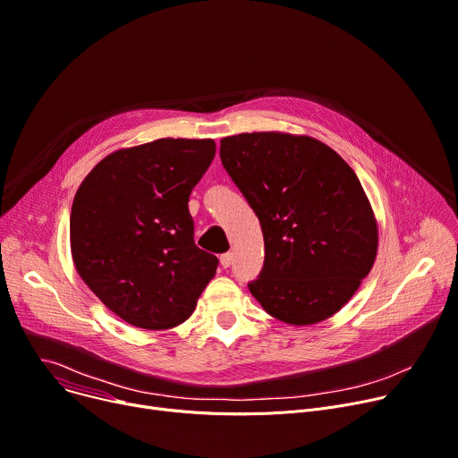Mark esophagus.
I'll return each mask as SVG.
<instances>
[{
  "label": "esophagus",
  "mask_w": 458,
  "mask_h": 458,
  "mask_svg": "<svg viewBox=\"0 0 458 458\" xmlns=\"http://www.w3.org/2000/svg\"><path fill=\"white\" fill-rule=\"evenodd\" d=\"M220 264H222L224 267H229V266L233 264V253H224V255L220 257Z\"/></svg>",
  "instance_id": "esophagus-1"
}]
</instances>
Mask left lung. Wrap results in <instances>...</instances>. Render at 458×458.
<instances>
[{
  "instance_id": "obj_1",
  "label": "left lung",
  "mask_w": 458,
  "mask_h": 458,
  "mask_svg": "<svg viewBox=\"0 0 458 458\" xmlns=\"http://www.w3.org/2000/svg\"><path fill=\"white\" fill-rule=\"evenodd\" d=\"M222 165L260 220L264 266L248 284L275 319L325 321L372 269L377 225L344 159L321 140L276 131L222 139Z\"/></svg>"
}]
</instances>
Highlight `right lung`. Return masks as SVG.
Listing matches in <instances>:
<instances>
[{
  "mask_svg": "<svg viewBox=\"0 0 458 458\" xmlns=\"http://www.w3.org/2000/svg\"><path fill=\"white\" fill-rule=\"evenodd\" d=\"M213 139H157L104 157L79 187L69 240L79 275L115 315L166 330L191 318L218 259L194 243L189 196Z\"/></svg>",
  "mask_w": 458,
  "mask_h": 458,
  "instance_id": "right-lung-1",
  "label": "right lung"
}]
</instances>
